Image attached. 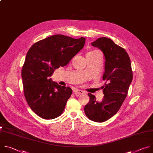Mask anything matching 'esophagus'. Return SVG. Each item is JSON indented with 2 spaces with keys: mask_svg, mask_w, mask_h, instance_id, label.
<instances>
[{
  "mask_svg": "<svg viewBox=\"0 0 153 153\" xmlns=\"http://www.w3.org/2000/svg\"><path fill=\"white\" fill-rule=\"evenodd\" d=\"M83 94V91L79 89H75L74 90V94L76 96H79Z\"/></svg>",
  "mask_w": 153,
  "mask_h": 153,
  "instance_id": "1",
  "label": "esophagus"
}]
</instances>
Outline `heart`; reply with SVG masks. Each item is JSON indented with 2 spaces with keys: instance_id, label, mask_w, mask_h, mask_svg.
<instances>
[{
  "instance_id": "b5f03b06",
  "label": "heart",
  "mask_w": 153,
  "mask_h": 153,
  "mask_svg": "<svg viewBox=\"0 0 153 153\" xmlns=\"http://www.w3.org/2000/svg\"><path fill=\"white\" fill-rule=\"evenodd\" d=\"M97 52V51H92V52H88V53H94V52Z\"/></svg>"
}]
</instances>
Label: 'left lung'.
<instances>
[{"mask_svg": "<svg viewBox=\"0 0 153 153\" xmlns=\"http://www.w3.org/2000/svg\"><path fill=\"white\" fill-rule=\"evenodd\" d=\"M91 45L102 51L105 57V71L102 76L105 82L102 88L104 95L101 102L88 93L89 102L84 107L87 117L103 123L119 110L124 102L133 79L130 58L126 51L107 37H101Z\"/></svg>", "mask_w": 153, "mask_h": 153, "instance_id": "left-lung-1", "label": "left lung"}]
</instances>
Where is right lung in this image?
I'll return each mask as SVG.
<instances>
[{
    "label": "right lung",
    "mask_w": 153,
    "mask_h": 153,
    "mask_svg": "<svg viewBox=\"0 0 153 153\" xmlns=\"http://www.w3.org/2000/svg\"><path fill=\"white\" fill-rule=\"evenodd\" d=\"M85 39L53 35L34 43L27 51L22 69L26 100L34 113L45 119L63 112L72 90L52 81L55 69L67 65L81 50Z\"/></svg>",
    "instance_id": "obj_1"
}]
</instances>
